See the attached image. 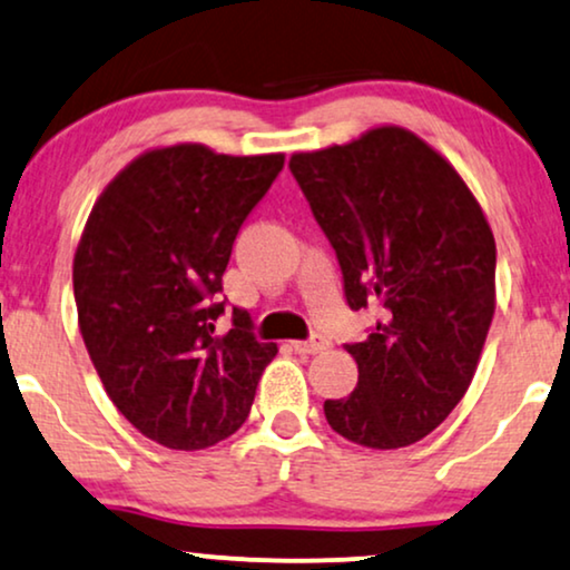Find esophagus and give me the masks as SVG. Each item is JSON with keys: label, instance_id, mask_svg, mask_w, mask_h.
<instances>
[{"label": "esophagus", "instance_id": "1", "mask_svg": "<svg viewBox=\"0 0 570 570\" xmlns=\"http://www.w3.org/2000/svg\"><path fill=\"white\" fill-rule=\"evenodd\" d=\"M294 352H299V355H318V352L328 350V338L321 336V334H313L309 338H299V342H292Z\"/></svg>", "mask_w": 570, "mask_h": 570}]
</instances>
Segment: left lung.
Segmentation results:
<instances>
[{
    "instance_id": "1",
    "label": "left lung",
    "mask_w": 570,
    "mask_h": 570,
    "mask_svg": "<svg viewBox=\"0 0 570 570\" xmlns=\"http://www.w3.org/2000/svg\"><path fill=\"white\" fill-rule=\"evenodd\" d=\"M292 176L336 252L352 309L381 307L350 397L326 400L350 442L397 450L431 434L471 386L494 315L497 249L458 170L400 126L297 153Z\"/></svg>"
}]
</instances>
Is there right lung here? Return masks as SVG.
Returning a JSON list of instances; mask_svg holds the SVG:
<instances>
[{"mask_svg":"<svg viewBox=\"0 0 570 570\" xmlns=\"http://www.w3.org/2000/svg\"><path fill=\"white\" fill-rule=\"evenodd\" d=\"M281 168L284 155L176 144L136 157L94 202L73 257L78 326L107 397L157 444L232 436L276 357L242 309L228 334L215 321L236 234Z\"/></svg>","mask_w":570,"mask_h":570,"instance_id":"add662e5","label":"right lung"}]
</instances>
